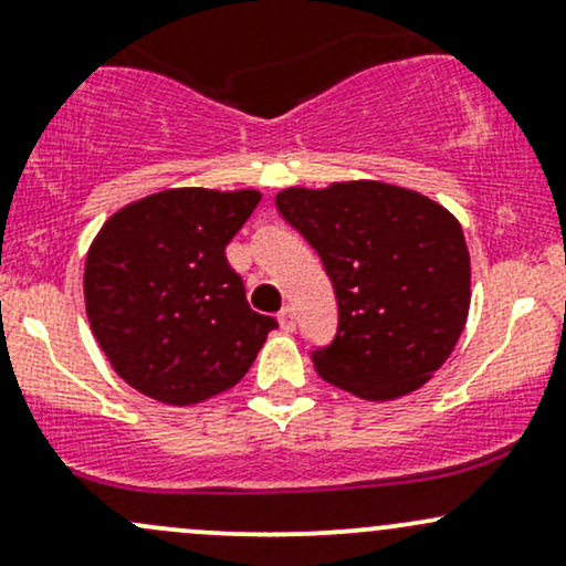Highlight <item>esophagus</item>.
Wrapping results in <instances>:
<instances>
[{"mask_svg": "<svg viewBox=\"0 0 566 566\" xmlns=\"http://www.w3.org/2000/svg\"><path fill=\"white\" fill-rule=\"evenodd\" d=\"M279 327L284 329V333H295V311L290 308V305H284L282 311H279Z\"/></svg>", "mask_w": 566, "mask_h": 566, "instance_id": "obj_1", "label": "esophagus"}]
</instances>
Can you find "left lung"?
Returning <instances> with one entry per match:
<instances>
[{"label":"left lung","mask_w":566,"mask_h":566,"mask_svg":"<svg viewBox=\"0 0 566 566\" xmlns=\"http://www.w3.org/2000/svg\"><path fill=\"white\" fill-rule=\"evenodd\" d=\"M276 210L319 252L335 287L337 335L314 350L319 378L367 401L426 386L469 319L471 255L458 218L380 180L284 188Z\"/></svg>","instance_id":"8db88e82"}]
</instances>
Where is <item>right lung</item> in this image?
<instances>
[{
  "mask_svg": "<svg viewBox=\"0 0 566 566\" xmlns=\"http://www.w3.org/2000/svg\"><path fill=\"white\" fill-rule=\"evenodd\" d=\"M258 201L255 188H167L97 231L84 263L90 329L135 391L191 407L252 367L276 319L250 308L226 244Z\"/></svg>",
  "mask_w": 566,
  "mask_h": 566,
  "instance_id": "obj_1",
  "label": "right lung"
}]
</instances>
